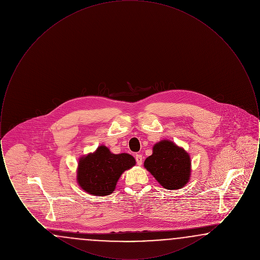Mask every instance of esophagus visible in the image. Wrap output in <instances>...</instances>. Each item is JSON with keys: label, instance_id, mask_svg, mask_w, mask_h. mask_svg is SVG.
<instances>
[{"label": "esophagus", "instance_id": "1", "mask_svg": "<svg viewBox=\"0 0 260 260\" xmlns=\"http://www.w3.org/2000/svg\"><path fill=\"white\" fill-rule=\"evenodd\" d=\"M136 162H137V165H138V166H141V165H142V161H143V157H142V155H140V154H137V155H136Z\"/></svg>", "mask_w": 260, "mask_h": 260}]
</instances>
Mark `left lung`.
Segmentation results:
<instances>
[{
  "mask_svg": "<svg viewBox=\"0 0 260 260\" xmlns=\"http://www.w3.org/2000/svg\"><path fill=\"white\" fill-rule=\"evenodd\" d=\"M144 168L168 190L183 188L191 177L190 155L169 139L154 144L152 155L144 161Z\"/></svg>",
  "mask_w": 260,
  "mask_h": 260,
  "instance_id": "left-lung-1",
  "label": "left lung"
}]
</instances>
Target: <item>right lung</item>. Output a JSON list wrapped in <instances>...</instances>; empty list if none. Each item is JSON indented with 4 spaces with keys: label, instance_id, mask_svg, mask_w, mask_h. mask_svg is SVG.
Returning <instances> with one entry per match:
<instances>
[{
    "label": "right lung",
    "instance_id": "obj_1",
    "mask_svg": "<svg viewBox=\"0 0 260 260\" xmlns=\"http://www.w3.org/2000/svg\"><path fill=\"white\" fill-rule=\"evenodd\" d=\"M136 159L127 154H114L105 145L82 156L78 161L77 182L92 196H108L115 190L124 171L136 166Z\"/></svg>",
    "mask_w": 260,
    "mask_h": 260
}]
</instances>
